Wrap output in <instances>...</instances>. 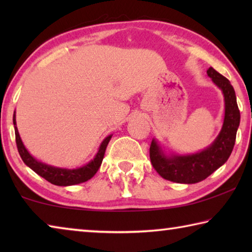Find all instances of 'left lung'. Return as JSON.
<instances>
[{"label":"left lung","instance_id":"left-lung-1","mask_svg":"<svg viewBox=\"0 0 252 252\" xmlns=\"http://www.w3.org/2000/svg\"><path fill=\"white\" fill-rule=\"evenodd\" d=\"M207 74L222 91L224 97L222 127L210 146L191 155H167L160 143L152 139L151 163L156 171L165 180L187 185L202 181L224 164L232 152L237 130L240 125V111L238 109L236 92L230 81L213 67H209Z\"/></svg>","mask_w":252,"mask_h":252}]
</instances>
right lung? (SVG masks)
Instances as JSON below:
<instances>
[{
    "instance_id": "right-lung-1",
    "label": "right lung",
    "mask_w": 252,
    "mask_h": 252,
    "mask_svg": "<svg viewBox=\"0 0 252 252\" xmlns=\"http://www.w3.org/2000/svg\"><path fill=\"white\" fill-rule=\"evenodd\" d=\"M13 125L15 130L16 147H18L19 153L21 158H22L24 163L27 164L30 169H32L34 172L52 183V185L61 187L74 186L90 180V179L96 173L97 170H99L102 163V160H103L105 149L108 147L111 138H112V134L106 136L103 141L101 142L96 155L89 163L75 169L58 168L54 167V165L43 163V162L36 160L33 156L30 155V152L27 150V148L24 147L22 140H21V136L19 134L18 126H16L15 112L13 114Z\"/></svg>"
}]
</instances>
